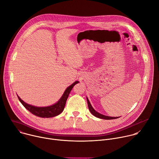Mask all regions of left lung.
<instances>
[{
    "instance_id": "8db88e82",
    "label": "left lung",
    "mask_w": 159,
    "mask_h": 159,
    "mask_svg": "<svg viewBox=\"0 0 159 159\" xmlns=\"http://www.w3.org/2000/svg\"><path fill=\"white\" fill-rule=\"evenodd\" d=\"M87 104H88V107H89V109L90 111V112L92 113V114L98 118H100V119H103V120H113V119H117L118 118V117H110V116H105L104 115H102L101 114V113L97 112L92 106V105L90 104L88 98H87Z\"/></svg>"
}]
</instances>
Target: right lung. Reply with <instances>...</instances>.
Masks as SVG:
<instances>
[{
    "label": "right lung",
    "instance_id": "right-lung-1",
    "mask_svg": "<svg viewBox=\"0 0 159 159\" xmlns=\"http://www.w3.org/2000/svg\"><path fill=\"white\" fill-rule=\"evenodd\" d=\"M79 82V81H75L69 87H68L65 90L62 96L59 99V101H57V102L52 106L47 107H37L32 106L22 101L18 96L17 97L19 101L25 106V107L35 116L41 118H52L59 115L61 112H63L65 108L66 99L68 97H69L73 87Z\"/></svg>",
    "mask_w": 159,
    "mask_h": 159
}]
</instances>
